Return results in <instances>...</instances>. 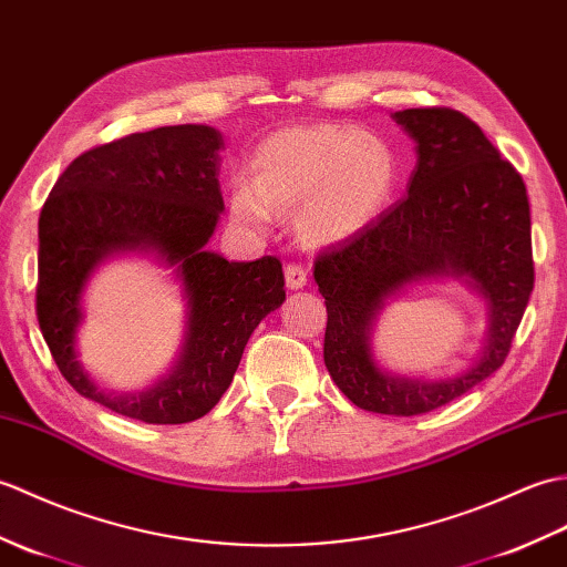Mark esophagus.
Segmentation results:
<instances>
[{
	"mask_svg": "<svg viewBox=\"0 0 567 567\" xmlns=\"http://www.w3.org/2000/svg\"><path fill=\"white\" fill-rule=\"evenodd\" d=\"M284 274L288 288H303L308 284V269L300 261H288L284 267Z\"/></svg>",
	"mask_w": 567,
	"mask_h": 567,
	"instance_id": "obj_1",
	"label": "esophagus"
}]
</instances>
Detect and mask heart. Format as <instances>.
<instances>
[{
    "label": "heart",
    "instance_id": "heart-1",
    "mask_svg": "<svg viewBox=\"0 0 567 567\" xmlns=\"http://www.w3.org/2000/svg\"><path fill=\"white\" fill-rule=\"evenodd\" d=\"M398 159L381 137L344 125H298L267 137L251 165V184L233 192V218L264 230L274 213H298L312 243L359 233L393 198Z\"/></svg>",
    "mask_w": 567,
    "mask_h": 567
}]
</instances>
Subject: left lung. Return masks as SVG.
Segmentation results:
<instances>
[{
    "label": "left lung",
    "instance_id": "8db88e82",
    "mask_svg": "<svg viewBox=\"0 0 567 567\" xmlns=\"http://www.w3.org/2000/svg\"><path fill=\"white\" fill-rule=\"evenodd\" d=\"M417 143L408 196L316 259L327 306L324 367L357 408L412 417L468 393L505 363L534 291L532 213L522 174L481 125L449 106L393 113ZM468 275L491 306L482 361L442 384L390 380L372 363L368 330L382 300L424 275Z\"/></svg>",
    "mask_w": 567,
    "mask_h": 567
}]
</instances>
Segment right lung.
<instances>
[{"instance_id":"1","label":"right lung","mask_w":567,"mask_h":567,"mask_svg":"<svg viewBox=\"0 0 567 567\" xmlns=\"http://www.w3.org/2000/svg\"><path fill=\"white\" fill-rule=\"evenodd\" d=\"M208 125H165L84 150L60 174L38 218L35 316L58 369L80 395L123 417L184 424L233 383L249 334L286 298L279 257L228 261L206 251L223 210ZM155 246L177 262L189 332L171 379L141 396H106L73 359L79 296L93 264L116 248Z\"/></svg>"}]
</instances>
